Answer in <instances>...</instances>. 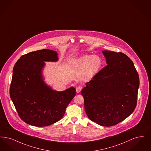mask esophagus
Returning <instances> with one entry per match:
<instances>
[{
  "label": "esophagus",
  "instance_id": "esophagus-1",
  "mask_svg": "<svg viewBox=\"0 0 151 151\" xmlns=\"http://www.w3.org/2000/svg\"><path fill=\"white\" fill-rule=\"evenodd\" d=\"M82 89V86H78L76 88V91L77 93H79Z\"/></svg>",
  "mask_w": 151,
  "mask_h": 151
}]
</instances>
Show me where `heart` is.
Returning a JSON list of instances; mask_svg holds the SVG:
<instances>
[{
	"label": "heart",
	"instance_id": "b5f03b06",
	"mask_svg": "<svg viewBox=\"0 0 151 151\" xmlns=\"http://www.w3.org/2000/svg\"><path fill=\"white\" fill-rule=\"evenodd\" d=\"M73 65L79 70H82L80 76L83 79H86L93 77L98 72L102 65V61L97 55H84L76 60Z\"/></svg>",
	"mask_w": 151,
	"mask_h": 151
}]
</instances>
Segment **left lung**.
<instances>
[{
  "label": "left lung",
  "instance_id": "8db88e82",
  "mask_svg": "<svg viewBox=\"0 0 151 151\" xmlns=\"http://www.w3.org/2000/svg\"><path fill=\"white\" fill-rule=\"evenodd\" d=\"M107 65L81 90L86 115L110 127L127 118L137 104L139 78L132 60L122 52L102 51Z\"/></svg>",
  "mask_w": 151,
  "mask_h": 151
}]
</instances>
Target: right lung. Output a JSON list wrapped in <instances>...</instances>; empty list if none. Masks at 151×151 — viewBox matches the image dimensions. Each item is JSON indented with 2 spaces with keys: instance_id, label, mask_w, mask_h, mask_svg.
<instances>
[{
  "instance_id": "add662e5",
  "label": "right lung",
  "mask_w": 151,
  "mask_h": 151,
  "mask_svg": "<svg viewBox=\"0 0 151 151\" xmlns=\"http://www.w3.org/2000/svg\"><path fill=\"white\" fill-rule=\"evenodd\" d=\"M58 60L56 51L42 49L23 55L14 67L10 97L20 118L30 125L45 127L59 121L75 96L73 86L58 92L43 81L45 62Z\"/></svg>"
}]
</instances>
